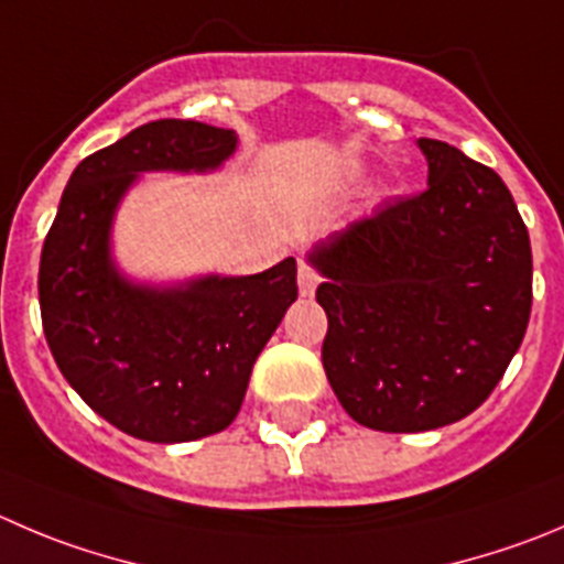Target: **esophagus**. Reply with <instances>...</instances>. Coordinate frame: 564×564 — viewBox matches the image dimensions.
Segmentation results:
<instances>
[{
  "instance_id": "esophagus-1",
  "label": "esophagus",
  "mask_w": 564,
  "mask_h": 564,
  "mask_svg": "<svg viewBox=\"0 0 564 564\" xmlns=\"http://www.w3.org/2000/svg\"><path fill=\"white\" fill-rule=\"evenodd\" d=\"M318 282L321 276L315 273V268H310L307 262H299V291H302V296H313Z\"/></svg>"
}]
</instances>
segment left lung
<instances>
[{"label": "left lung", "instance_id": "1", "mask_svg": "<svg viewBox=\"0 0 564 564\" xmlns=\"http://www.w3.org/2000/svg\"><path fill=\"white\" fill-rule=\"evenodd\" d=\"M429 187L313 246L324 371L377 432H429L485 404L527 335L532 246L501 176L421 138Z\"/></svg>", "mask_w": 564, "mask_h": 564}]
</instances>
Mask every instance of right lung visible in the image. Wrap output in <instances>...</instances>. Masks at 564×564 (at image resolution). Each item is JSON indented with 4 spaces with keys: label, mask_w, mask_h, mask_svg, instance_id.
I'll return each mask as SVG.
<instances>
[{
    "label": "right lung",
    "mask_w": 564,
    "mask_h": 564,
    "mask_svg": "<svg viewBox=\"0 0 564 564\" xmlns=\"http://www.w3.org/2000/svg\"><path fill=\"white\" fill-rule=\"evenodd\" d=\"M235 130L163 118L74 169L44 240L37 299L57 368L85 404L149 443L224 432L251 368L296 302V260L251 276L205 273L152 285L112 257V221L141 174H210Z\"/></svg>",
    "instance_id": "add662e5"
}]
</instances>
